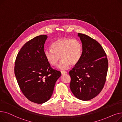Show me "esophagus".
Wrapping results in <instances>:
<instances>
[{
    "label": "esophagus",
    "instance_id": "34e87169",
    "mask_svg": "<svg viewBox=\"0 0 122 122\" xmlns=\"http://www.w3.org/2000/svg\"><path fill=\"white\" fill-rule=\"evenodd\" d=\"M61 74L62 75H64V74H67V72L66 71H61Z\"/></svg>",
    "mask_w": 122,
    "mask_h": 122
}]
</instances>
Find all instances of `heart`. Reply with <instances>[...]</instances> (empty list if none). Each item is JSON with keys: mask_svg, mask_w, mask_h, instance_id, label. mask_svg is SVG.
Here are the masks:
<instances>
[{"mask_svg": "<svg viewBox=\"0 0 122 122\" xmlns=\"http://www.w3.org/2000/svg\"><path fill=\"white\" fill-rule=\"evenodd\" d=\"M51 49L44 50V55L50 65L55 66L60 60L57 67L61 70L67 69L70 65H75L81 58L82 46L78 40L60 37L55 41L51 46Z\"/></svg>", "mask_w": 122, "mask_h": 122, "instance_id": "1", "label": "heart"}]
</instances>
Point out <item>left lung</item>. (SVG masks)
Segmentation results:
<instances>
[{"label":"left lung","mask_w":122,"mask_h":122,"mask_svg":"<svg viewBox=\"0 0 122 122\" xmlns=\"http://www.w3.org/2000/svg\"><path fill=\"white\" fill-rule=\"evenodd\" d=\"M82 43L81 58L69 72L70 89L79 99L87 101L103 89L108 71L106 54L101 45L89 36L78 33Z\"/></svg>","instance_id":"left-lung-1"}]
</instances>
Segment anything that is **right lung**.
Wrapping results in <instances>:
<instances>
[{
  "label": "right lung",
  "instance_id": "right-lung-1",
  "mask_svg": "<svg viewBox=\"0 0 122 122\" xmlns=\"http://www.w3.org/2000/svg\"><path fill=\"white\" fill-rule=\"evenodd\" d=\"M47 38L46 35H41L25 43L15 63V75L22 92L30 101L37 104L50 98L61 75L51 67L44 57V44Z\"/></svg>",
  "mask_w": 122,
  "mask_h": 122
}]
</instances>
